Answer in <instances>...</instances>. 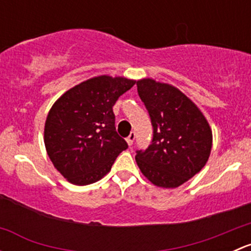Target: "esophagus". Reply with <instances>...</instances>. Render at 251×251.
Here are the masks:
<instances>
[{
	"instance_id": "34e87169",
	"label": "esophagus",
	"mask_w": 251,
	"mask_h": 251,
	"mask_svg": "<svg viewBox=\"0 0 251 251\" xmlns=\"http://www.w3.org/2000/svg\"><path fill=\"white\" fill-rule=\"evenodd\" d=\"M135 138H136V133L135 132H131L130 135H128V137L126 138V141H127L128 146H132L133 142H135Z\"/></svg>"
}]
</instances>
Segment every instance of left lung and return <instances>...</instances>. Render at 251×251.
Instances as JSON below:
<instances>
[{
  "instance_id": "left-lung-1",
  "label": "left lung",
  "mask_w": 251,
  "mask_h": 251,
  "mask_svg": "<svg viewBox=\"0 0 251 251\" xmlns=\"http://www.w3.org/2000/svg\"><path fill=\"white\" fill-rule=\"evenodd\" d=\"M137 92L153 126L148 148L136 151L138 168L155 186L176 188L206 164L212 146L209 124L174 86L143 78L137 81Z\"/></svg>"
}]
</instances>
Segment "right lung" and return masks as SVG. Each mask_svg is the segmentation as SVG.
Masks as SVG:
<instances>
[{
	"mask_svg": "<svg viewBox=\"0 0 251 251\" xmlns=\"http://www.w3.org/2000/svg\"><path fill=\"white\" fill-rule=\"evenodd\" d=\"M136 81L103 76L70 88L48 113L45 146L54 168L77 186L97 182L127 143L118 135L113 107Z\"/></svg>",
	"mask_w": 251,
	"mask_h": 251,
	"instance_id": "1",
	"label": "right lung"
}]
</instances>
